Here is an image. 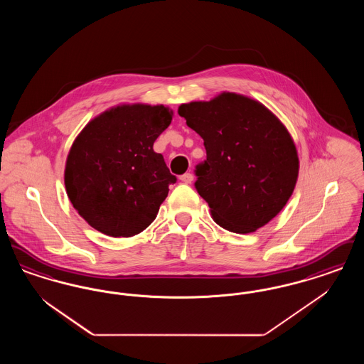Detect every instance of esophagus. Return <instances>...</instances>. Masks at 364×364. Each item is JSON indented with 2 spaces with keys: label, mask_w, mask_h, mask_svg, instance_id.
Returning a JSON list of instances; mask_svg holds the SVG:
<instances>
[{
  "label": "esophagus",
  "mask_w": 364,
  "mask_h": 364,
  "mask_svg": "<svg viewBox=\"0 0 364 364\" xmlns=\"http://www.w3.org/2000/svg\"><path fill=\"white\" fill-rule=\"evenodd\" d=\"M180 180L186 184H191L192 180H193V174L192 173H184L183 176H180Z\"/></svg>",
  "instance_id": "esophagus-1"
}]
</instances>
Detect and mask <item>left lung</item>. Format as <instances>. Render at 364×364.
<instances>
[{
    "mask_svg": "<svg viewBox=\"0 0 364 364\" xmlns=\"http://www.w3.org/2000/svg\"><path fill=\"white\" fill-rule=\"evenodd\" d=\"M178 114L205 141L195 188L214 221L235 233L255 232L287 205L299 158L282 122L263 105L235 92L190 102Z\"/></svg>",
    "mask_w": 364,
    "mask_h": 364,
    "instance_id": "obj_1",
    "label": "left lung"
}]
</instances>
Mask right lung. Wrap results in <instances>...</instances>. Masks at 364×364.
<instances>
[{
    "label": "right lung",
    "mask_w": 364,
    "mask_h": 364,
    "mask_svg": "<svg viewBox=\"0 0 364 364\" xmlns=\"http://www.w3.org/2000/svg\"><path fill=\"white\" fill-rule=\"evenodd\" d=\"M172 114L162 105H122L91 120L75 139L64 180L70 203L88 225L131 237L156 220L177 180L153 150Z\"/></svg>",
    "instance_id": "1"
}]
</instances>
